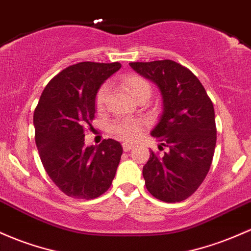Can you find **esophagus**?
<instances>
[{
    "instance_id": "34e87169",
    "label": "esophagus",
    "mask_w": 251,
    "mask_h": 251,
    "mask_svg": "<svg viewBox=\"0 0 251 251\" xmlns=\"http://www.w3.org/2000/svg\"><path fill=\"white\" fill-rule=\"evenodd\" d=\"M132 148H133V144H130V143H124V144H123V149H124V151H125V152L130 151Z\"/></svg>"
}]
</instances>
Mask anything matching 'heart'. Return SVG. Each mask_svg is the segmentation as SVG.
<instances>
[{"mask_svg": "<svg viewBox=\"0 0 251 251\" xmlns=\"http://www.w3.org/2000/svg\"><path fill=\"white\" fill-rule=\"evenodd\" d=\"M125 85L127 88L128 93L133 96L134 99L139 94L144 92H150L151 88L150 84L148 83L145 79L140 78L138 76H131L125 79ZM107 94H108V87L102 85L99 89L98 94H96V106L98 108H101L106 102ZM143 128H144V123L137 119H125V120H118L111 125V130L113 133L119 138L124 140H133L138 138L142 133Z\"/></svg>", "mask_w": 251, "mask_h": 251, "instance_id": "1", "label": "heart"}]
</instances>
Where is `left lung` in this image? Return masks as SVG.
<instances>
[{
  "label": "left lung",
  "mask_w": 251,
  "mask_h": 251,
  "mask_svg": "<svg viewBox=\"0 0 251 251\" xmlns=\"http://www.w3.org/2000/svg\"><path fill=\"white\" fill-rule=\"evenodd\" d=\"M158 87L163 111L151 131L162 156L150 152L143 167L147 189L164 202L183 201L199 188L210 170L217 142L214 108L203 85L174 60L130 63Z\"/></svg>",
  "instance_id": "1"
}]
</instances>
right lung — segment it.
<instances>
[{
    "label": "right lung",
    "instance_id": "obj_1",
    "mask_svg": "<svg viewBox=\"0 0 251 251\" xmlns=\"http://www.w3.org/2000/svg\"><path fill=\"white\" fill-rule=\"evenodd\" d=\"M120 63L82 62L51 79L34 111L35 144L50 178L76 199H95L111 187L123 155L114 139L85 147V126L95 117L96 94Z\"/></svg>",
    "mask_w": 251,
    "mask_h": 251
}]
</instances>
